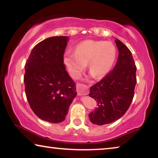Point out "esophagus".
<instances>
[{
	"label": "esophagus",
	"instance_id": "obj_1",
	"mask_svg": "<svg viewBox=\"0 0 158 158\" xmlns=\"http://www.w3.org/2000/svg\"><path fill=\"white\" fill-rule=\"evenodd\" d=\"M77 91L79 95H85L89 93V88L85 84H79L77 85Z\"/></svg>",
	"mask_w": 158,
	"mask_h": 158
}]
</instances>
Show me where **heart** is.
Returning a JSON list of instances; mask_svg holds the SVG:
<instances>
[{
    "label": "heart",
    "instance_id": "heart-1",
    "mask_svg": "<svg viewBox=\"0 0 158 158\" xmlns=\"http://www.w3.org/2000/svg\"><path fill=\"white\" fill-rule=\"evenodd\" d=\"M74 50V53H65L63 62L74 79L81 77L87 64L95 78H102L111 71L117 56L116 48L111 42L87 40L77 44Z\"/></svg>",
    "mask_w": 158,
    "mask_h": 158
}]
</instances>
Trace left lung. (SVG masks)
I'll return each instance as SVG.
<instances>
[{
    "label": "left lung",
    "mask_w": 158,
    "mask_h": 158,
    "mask_svg": "<svg viewBox=\"0 0 158 158\" xmlns=\"http://www.w3.org/2000/svg\"><path fill=\"white\" fill-rule=\"evenodd\" d=\"M119 51L116 65L90 88L89 96L95 100L98 106L89 114L93 124L102 125L119 119L132 103L137 84V67L130 49L116 39Z\"/></svg>",
    "instance_id": "left-lung-1"
}]
</instances>
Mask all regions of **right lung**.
Instances as JSON below:
<instances>
[{
	"instance_id": "obj_1",
	"label": "right lung",
	"mask_w": 158,
	"mask_h": 158,
	"mask_svg": "<svg viewBox=\"0 0 158 158\" xmlns=\"http://www.w3.org/2000/svg\"><path fill=\"white\" fill-rule=\"evenodd\" d=\"M67 36H55L39 42L25 65L23 81L33 111L45 121H63L77 95L76 84L67 73L63 55Z\"/></svg>"
}]
</instances>
